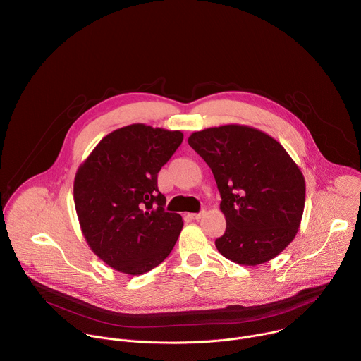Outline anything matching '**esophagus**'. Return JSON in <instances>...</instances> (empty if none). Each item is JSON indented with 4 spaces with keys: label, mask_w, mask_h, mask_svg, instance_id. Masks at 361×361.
I'll return each mask as SVG.
<instances>
[{
    "label": "esophagus",
    "mask_w": 361,
    "mask_h": 361,
    "mask_svg": "<svg viewBox=\"0 0 361 361\" xmlns=\"http://www.w3.org/2000/svg\"><path fill=\"white\" fill-rule=\"evenodd\" d=\"M191 216V219H194V220H200L202 216H204V212H201V213H194V214H190Z\"/></svg>",
    "instance_id": "34e87169"
}]
</instances>
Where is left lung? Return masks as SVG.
<instances>
[{
  "label": "left lung",
  "mask_w": 361,
  "mask_h": 361,
  "mask_svg": "<svg viewBox=\"0 0 361 361\" xmlns=\"http://www.w3.org/2000/svg\"><path fill=\"white\" fill-rule=\"evenodd\" d=\"M188 144L212 169L226 217L216 247L241 266H259L295 237L305 201V181L284 147L241 124L195 131Z\"/></svg>",
  "instance_id": "1"
}]
</instances>
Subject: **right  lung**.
Masks as SVG:
<instances>
[{
    "label": "right lung",
    "mask_w": 361,
    "mask_h": 361,
    "mask_svg": "<svg viewBox=\"0 0 361 361\" xmlns=\"http://www.w3.org/2000/svg\"><path fill=\"white\" fill-rule=\"evenodd\" d=\"M181 131L131 124L102 138L74 178V204L92 252L114 270L140 276L163 263L183 228L164 212L157 174L183 141Z\"/></svg>",
    "instance_id": "obj_1"
}]
</instances>
